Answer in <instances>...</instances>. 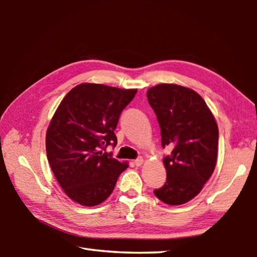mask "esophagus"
<instances>
[{
  "label": "esophagus",
  "mask_w": 257,
  "mask_h": 257,
  "mask_svg": "<svg viewBox=\"0 0 257 257\" xmlns=\"http://www.w3.org/2000/svg\"><path fill=\"white\" fill-rule=\"evenodd\" d=\"M143 163H144V159L143 158H138L137 160H135V164H136L137 167H141Z\"/></svg>",
  "instance_id": "esophagus-1"
}]
</instances>
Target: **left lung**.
Returning <instances> with one entry per match:
<instances>
[{
	"instance_id": "1",
	"label": "left lung",
	"mask_w": 257,
	"mask_h": 257,
	"mask_svg": "<svg viewBox=\"0 0 257 257\" xmlns=\"http://www.w3.org/2000/svg\"><path fill=\"white\" fill-rule=\"evenodd\" d=\"M147 99L162 146L172 149L163 159L167 181L154 194L169 205H181L201 193L214 171L219 128L205 101L188 87L159 84L147 90Z\"/></svg>"
}]
</instances>
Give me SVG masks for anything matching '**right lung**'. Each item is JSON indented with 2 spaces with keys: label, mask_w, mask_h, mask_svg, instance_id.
<instances>
[{
  "label": "right lung",
  "mask_w": 257,
  "mask_h": 257,
  "mask_svg": "<svg viewBox=\"0 0 257 257\" xmlns=\"http://www.w3.org/2000/svg\"><path fill=\"white\" fill-rule=\"evenodd\" d=\"M137 89L77 85L61 101L46 132V155L67 196L95 206L110 196L127 162L104 150L116 145L114 129Z\"/></svg>",
  "instance_id": "obj_1"
}]
</instances>
